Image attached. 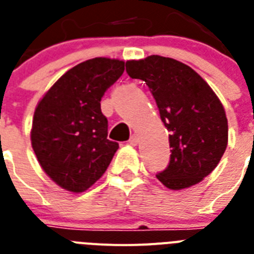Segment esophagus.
<instances>
[{"instance_id": "esophagus-1", "label": "esophagus", "mask_w": 254, "mask_h": 254, "mask_svg": "<svg viewBox=\"0 0 254 254\" xmlns=\"http://www.w3.org/2000/svg\"><path fill=\"white\" fill-rule=\"evenodd\" d=\"M138 142H139V138H138V135H136V134H133V135L130 136V139H129L130 144L136 145L138 144Z\"/></svg>"}]
</instances>
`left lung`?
<instances>
[{"label": "left lung", "instance_id": "1", "mask_svg": "<svg viewBox=\"0 0 254 254\" xmlns=\"http://www.w3.org/2000/svg\"><path fill=\"white\" fill-rule=\"evenodd\" d=\"M127 72L148 85L170 131V162L156 178L173 190L198 184L219 165L228 145L222 103L191 67L170 57L127 61Z\"/></svg>", "mask_w": 254, "mask_h": 254}]
</instances>
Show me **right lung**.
Masks as SVG:
<instances>
[{"label": "right lung", "instance_id": "right-lung-1", "mask_svg": "<svg viewBox=\"0 0 254 254\" xmlns=\"http://www.w3.org/2000/svg\"><path fill=\"white\" fill-rule=\"evenodd\" d=\"M124 66V61L106 57L79 64L50 88L35 109L32 147L45 173L66 190H87L118 151V143L107 139L101 100Z\"/></svg>", "mask_w": 254, "mask_h": 254}]
</instances>
